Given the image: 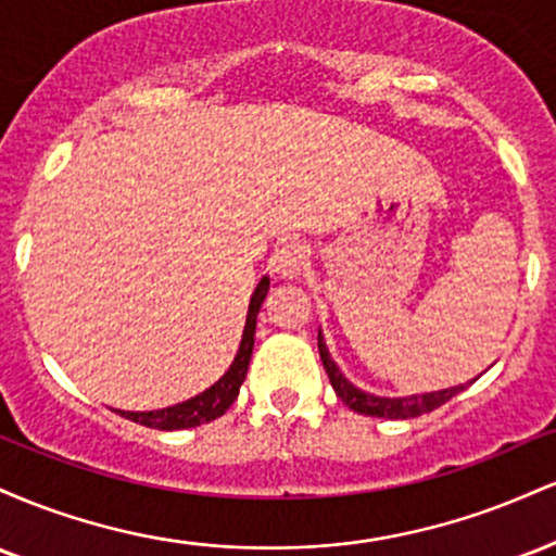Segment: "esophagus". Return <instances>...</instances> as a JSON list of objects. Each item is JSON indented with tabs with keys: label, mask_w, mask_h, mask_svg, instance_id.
<instances>
[{
	"label": "esophagus",
	"mask_w": 556,
	"mask_h": 556,
	"mask_svg": "<svg viewBox=\"0 0 556 556\" xmlns=\"http://www.w3.org/2000/svg\"><path fill=\"white\" fill-rule=\"evenodd\" d=\"M305 261H308V251L300 240H285L282 245L274 253L271 266L274 271L282 274V277H298L305 269Z\"/></svg>",
	"instance_id": "obj_1"
}]
</instances>
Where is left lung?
Segmentation results:
<instances>
[{
    "label": "left lung",
    "instance_id": "obj_1",
    "mask_svg": "<svg viewBox=\"0 0 556 556\" xmlns=\"http://www.w3.org/2000/svg\"><path fill=\"white\" fill-rule=\"evenodd\" d=\"M318 355H321L324 368H327V376L334 387L337 397H340L350 410L361 413V416H374V418H392V420H405V418H418L424 413L437 410L444 402H450L457 392H463L465 387H452L442 389V392H429V394H413V397H376V394L363 392V389L353 387L348 379H344L337 363L329 358V350L324 344L321 331H318Z\"/></svg>",
    "mask_w": 556,
    "mask_h": 556
}]
</instances>
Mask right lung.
<instances>
[{"mask_svg":"<svg viewBox=\"0 0 556 556\" xmlns=\"http://www.w3.org/2000/svg\"><path fill=\"white\" fill-rule=\"evenodd\" d=\"M266 292H269V279H261L256 290H253L251 305H248V321L245 331H242V342L238 355H235L229 371L216 381L214 387H208L206 392L195 394L193 400H185L180 405L164 407V410H149V413H123L125 418H130L132 424L146 426V429H159V431H177V429H193V426L208 424V420L222 418L229 410L235 400H238L240 384L245 381L248 363H251L253 353V337H256V316L264 303Z\"/></svg>","mask_w":556,"mask_h":556,"instance_id":"obj_1","label":"right lung"}]
</instances>
